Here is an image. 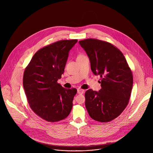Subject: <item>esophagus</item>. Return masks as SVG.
<instances>
[{"instance_id":"obj_1","label":"esophagus","mask_w":153,"mask_h":153,"mask_svg":"<svg viewBox=\"0 0 153 153\" xmlns=\"http://www.w3.org/2000/svg\"><path fill=\"white\" fill-rule=\"evenodd\" d=\"M84 92H85V90H82V89H80V88H78V89H77V93L79 94H83Z\"/></svg>"}]
</instances>
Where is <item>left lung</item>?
Here are the masks:
<instances>
[{
  "mask_svg": "<svg viewBox=\"0 0 153 153\" xmlns=\"http://www.w3.org/2000/svg\"><path fill=\"white\" fill-rule=\"evenodd\" d=\"M90 59L93 74L102 78V88L85 93V106L90 116L106 122L118 117L127 106L133 78L125 56L111 43L94 39L79 42Z\"/></svg>",
  "mask_w": 153,
  "mask_h": 153,
  "instance_id": "1",
  "label": "left lung"
}]
</instances>
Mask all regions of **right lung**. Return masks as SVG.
<instances>
[{"label":"right lung","mask_w":153,"mask_h":153,"mask_svg":"<svg viewBox=\"0 0 153 153\" xmlns=\"http://www.w3.org/2000/svg\"><path fill=\"white\" fill-rule=\"evenodd\" d=\"M77 40L58 41L39 50L26 68L23 85L32 110L48 122L66 118L77 93L57 83L64 72L69 52Z\"/></svg>","instance_id":"1"}]
</instances>
